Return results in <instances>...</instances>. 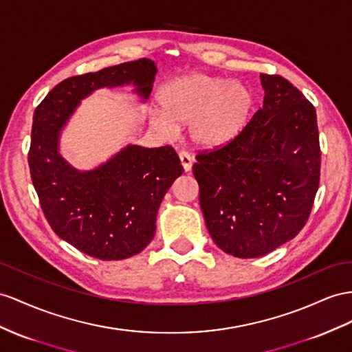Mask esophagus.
I'll list each match as a JSON object with an SVG mask.
<instances>
[{"mask_svg":"<svg viewBox=\"0 0 352 352\" xmlns=\"http://www.w3.org/2000/svg\"><path fill=\"white\" fill-rule=\"evenodd\" d=\"M179 160H182V165H183L186 173H190L192 166H193V159L190 157V155H188V153H186V151H182V153H179Z\"/></svg>","mask_w":352,"mask_h":352,"instance_id":"esophagus-1","label":"esophagus"}]
</instances>
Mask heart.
<instances>
[{
	"label": "heart",
	"instance_id": "1",
	"mask_svg": "<svg viewBox=\"0 0 352 352\" xmlns=\"http://www.w3.org/2000/svg\"><path fill=\"white\" fill-rule=\"evenodd\" d=\"M159 102L162 110L150 113L153 128L173 135L177 126L187 124L193 146L214 150L239 137L253 116L256 99L245 85L196 73L165 85Z\"/></svg>",
	"mask_w": 352,
	"mask_h": 352
}]
</instances>
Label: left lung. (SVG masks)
Instances as JSON below:
<instances>
[{"label":"left lung","instance_id":"left-lung-1","mask_svg":"<svg viewBox=\"0 0 352 352\" xmlns=\"http://www.w3.org/2000/svg\"><path fill=\"white\" fill-rule=\"evenodd\" d=\"M263 107L236 140L196 156L193 175L210 235L224 253L262 257L308 220L320 183L314 105L281 76L260 74Z\"/></svg>","mask_w":352,"mask_h":352}]
</instances>
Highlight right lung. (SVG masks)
<instances>
[{"instance_id": "obj_1", "label": "right lung", "mask_w": 352, "mask_h": 352, "mask_svg": "<svg viewBox=\"0 0 352 352\" xmlns=\"http://www.w3.org/2000/svg\"><path fill=\"white\" fill-rule=\"evenodd\" d=\"M156 73L155 62L144 58L69 77L35 108L28 162L43 212L59 238L95 258L123 260L150 244L160 202L183 166L173 147L128 144L104 164L82 170L62 157L60 132L98 89L132 85L146 102Z\"/></svg>"}]
</instances>
